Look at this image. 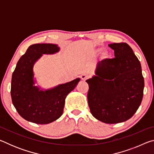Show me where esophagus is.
<instances>
[{"label":"esophagus","instance_id":"esophagus-1","mask_svg":"<svg viewBox=\"0 0 154 154\" xmlns=\"http://www.w3.org/2000/svg\"><path fill=\"white\" fill-rule=\"evenodd\" d=\"M88 77H89V75L86 73H83L82 75H81V79L83 81L86 80Z\"/></svg>","mask_w":154,"mask_h":154}]
</instances>
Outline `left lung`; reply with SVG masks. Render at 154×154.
Wrapping results in <instances>:
<instances>
[{"label": "left lung", "instance_id": "1", "mask_svg": "<svg viewBox=\"0 0 154 154\" xmlns=\"http://www.w3.org/2000/svg\"><path fill=\"white\" fill-rule=\"evenodd\" d=\"M115 58L97 64L96 75L86 80L91 113L106 124L128 120L141 103L144 78L141 65L126 43L109 44Z\"/></svg>", "mask_w": 154, "mask_h": 154}]
</instances>
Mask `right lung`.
Returning <instances> with one entry per match:
<instances>
[{"label":"right lung","instance_id":"add662e5","mask_svg":"<svg viewBox=\"0 0 154 154\" xmlns=\"http://www.w3.org/2000/svg\"><path fill=\"white\" fill-rule=\"evenodd\" d=\"M59 50L56 44H34L17 62L12 75L11 96L13 105L26 120L48 124L58 119L63 113L66 96L80 81L77 78L44 91L34 85L33 66L35 62L43 54H53Z\"/></svg>","mask_w":154,"mask_h":154}]
</instances>
